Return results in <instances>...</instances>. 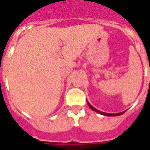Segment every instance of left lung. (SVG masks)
I'll return each mask as SVG.
<instances>
[{"label": "left lung", "mask_w": 150, "mask_h": 150, "mask_svg": "<svg viewBox=\"0 0 150 150\" xmlns=\"http://www.w3.org/2000/svg\"><path fill=\"white\" fill-rule=\"evenodd\" d=\"M88 104H89V107H90V108H91L93 110H94V111L98 112V113L103 114V115H105V116H118V115H121V114H124V112H121V113H118V114H107V113H104V112H100V111H99L98 110H96V108H94L93 106H91V105L89 104V103H88Z\"/></svg>", "instance_id": "left-lung-1"}]
</instances>
